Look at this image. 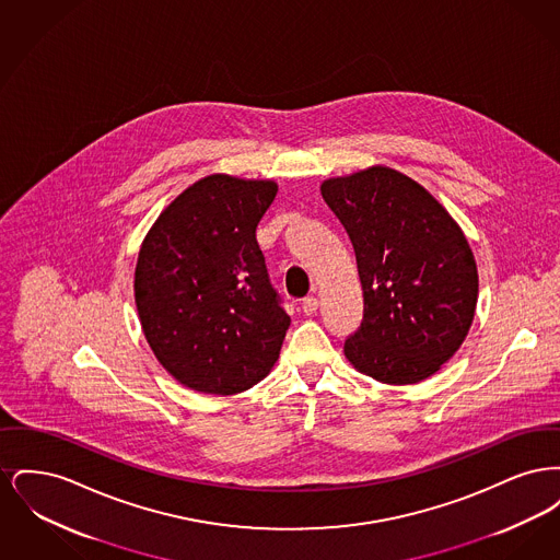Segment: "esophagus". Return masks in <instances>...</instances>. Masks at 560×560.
<instances>
[{
	"label": "esophagus",
	"instance_id": "34e87169",
	"mask_svg": "<svg viewBox=\"0 0 560 560\" xmlns=\"http://www.w3.org/2000/svg\"><path fill=\"white\" fill-rule=\"evenodd\" d=\"M317 308H319V300L315 295H308V298L302 300V313L304 315H315Z\"/></svg>",
	"mask_w": 560,
	"mask_h": 560
}]
</instances>
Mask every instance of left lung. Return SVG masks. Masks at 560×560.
<instances>
[{"instance_id": "1", "label": "left lung", "mask_w": 560, "mask_h": 560, "mask_svg": "<svg viewBox=\"0 0 560 560\" xmlns=\"http://www.w3.org/2000/svg\"><path fill=\"white\" fill-rule=\"evenodd\" d=\"M354 247L363 319L345 354L384 384L439 372L475 319L479 272L450 212L409 176L373 165L320 185Z\"/></svg>"}]
</instances>
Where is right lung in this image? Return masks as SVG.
<instances>
[{
	"instance_id": "obj_1",
	"label": "right lung",
	"mask_w": 560,
	"mask_h": 560,
	"mask_svg": "<svg viewBox=\"0 0 560 560\" xmlns=\"http://www.w3.org/2000/svg\"><path fill=\"white\" fill-rule=\"evenodd\" d=\"M272 180L212 174L180 192L142 241L136 308L158 361L206 395L252 388L279 359L290 317L256 229Z\"/></svg>"
}]
</instances>
